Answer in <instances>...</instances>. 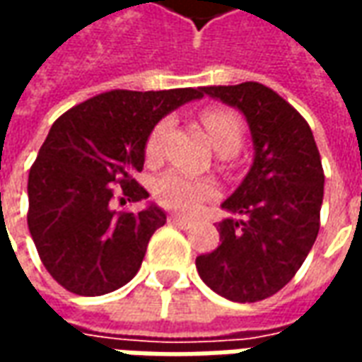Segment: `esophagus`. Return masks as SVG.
Instances as JSON below:
<instances>
[{
  "label": "esophagus",
  "mask_w": 362,
  "mask_h": 362,
  "mask_svg": "<svg viewBox=\"0 0 362 362\" xmlns=\"http://www.w3.org/2000/svg\"><path fill=\"white\" fill-rule=\"evenodd\" d=\"M168 221H170L173 225H178V227H182V228L192 227V221L186 219V217H180V215H170V217H168Z\"/></svg>",
  "instance_id": "34e87169"
}]
</instances>
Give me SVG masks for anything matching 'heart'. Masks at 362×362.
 I'll return each instance as SVG.
<instances>
[{"mask_svg": "<svg viewBox=\"0 0 362 362\" xmlns=\"http://www.w3.org/2000/svg\"><path fill=\"white\" fill-rule=\"evenodd\" d=\"M207 135L211 139L213 147L219 153H236L243 143V122L235 112L227 108H207L202 112ZM168 129V119H160L157 126L151 129L145 141V155L147 158H157L163 147V137ZM153 194L160 205L168 209L182 213H196L204 202L215 196V186L207 180H194L180 173H166L157 182Z\"/></svg>", "mask_w": 362, "mask_h": 362, "instance_id": "obj_1", "label": "heart"}]
</instances>
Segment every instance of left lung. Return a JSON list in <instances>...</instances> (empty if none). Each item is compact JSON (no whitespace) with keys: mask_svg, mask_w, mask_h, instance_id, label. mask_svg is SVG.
Masks as SVG:
<instances>
[{"mask_svg":"<svg viewBox=\"0 0 362 362\" xmlns=\"http://www.w3.org/2000/svg\"><path fill=\"white\" fill-rule=\"evenodd\" d=\"M205 95L246 116L254 163L223 202L221 244L196 258L199 277L235 303H258L300 269L320 230L324 168L308 122L273 89L256 81L204 87Z\"/></svg>","mask_w":362,"mask_h":362,"instance_id":"8db88e82","label":"left lung"}]
</instances>
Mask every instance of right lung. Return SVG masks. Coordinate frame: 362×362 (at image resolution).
Segmentation results:
<instances>
[{
  "mask_svg": "<svg viewBox=\"0 0 362 362\" xmlns=\"http://www.w3.org/2000/svg\"><path fill=\"white\" fill-rule=\"evenodd\" d=\"M204 96V87L108 90L62 114L28 173V230L59 285L81 296L124 287L139 272L151 236L166 215L116 211L149 194L135 182L145 141L158 119Z\"/></svg>",
  "mask_w": 362,
  "mask_h": 362,
  "instance_id": "1",
  "label": "right lung"
}]
</instances>
